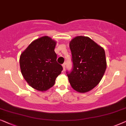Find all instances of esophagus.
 <instances>
[{
	"label": "esophagus",
	"instance_id": "34e87169",
	"mask_svg": "<svg viewBox=\"0 0 126 126\" xmlns=\"http://www.w3.org/2000/svg\"><path fill=\"white\" fill-rule=\"evenodd\" d=\"M62 66H63V71H65V63H63L62 64Z\"/></svg>",
	"mask_w": 126,
	"mask_h": 126
}]
</instances>
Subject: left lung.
I'll list each match as a JSON object with an SVG mask.
<instances>
[{
    "instance_id": "1",
    "label": "left lung",
    "mask_w": 126,
    "mask_h": 126,
    "mask_svg": "<svg viewBox=\"0 0 126 126\" xmlns=\"http://www.w3.org/2000/svg\"><path fill=\"white\" fill-rule=\"evenodd\" d=\"M73 68L67 71L71 86L84 93L98 85L107 67L104 49L87 36H78L70 42Z\"/></svg>"
}]
</instances>
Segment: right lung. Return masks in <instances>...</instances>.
<instances>
[{
    "instance_id": "1",
    "label": "right lung",
    "mask_w": 126,
    "mask_h": 126,
    "mask_svg": "<svg viewBox=\"0 0 126 126\" xmlns=\"http://www.w3.org/2000/svg\"><path fill=\"white\" fill-rule=\"evenodd\" d=\"M56 42L47 36L33 40L20 55V67L24 79L40 91L52 87L63 70L56 62L54 49Z\"/></svg>"
}]
</instances>
